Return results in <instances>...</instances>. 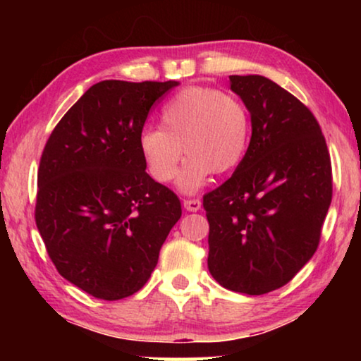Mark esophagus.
Returning <instances> with one entry per match:
<instances>
[{
  "instance_id": "34e87169",
  "label": "esophagus",
  "mask_w": 361,
  "mask_h": 361,
  "mask_svg": "<svg viewBox=\"0 0 361 361\" xmlns=\"http://www.w3.org/2000/svg\"><path fill=\"white\" fill-rule=\"evenodd\" d=\"M200 207H202V202L199 199H185L184 200V209L189 212L200 210Z\"/></svg>"
}]
</instances>
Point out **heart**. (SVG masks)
<instances>
[{"instance_id": "b5f03b06", "label": "heart", "mask_w": 361, "mask_h": 361, "mask_svg": "<svg viewBox=\"0 0 361 361\" xmlns=\"http://www.w3.org/2000/svg\"><path fill=\"white\" fill-rule=\"evenodd\" d=\"M251 137L248 106L236 95L214 87H189L162 106L159 128L140 135V152L152 179L169 182L179 176L184 192H195L212 174H225L243 161Z\"/></svg>"}]
</instances>
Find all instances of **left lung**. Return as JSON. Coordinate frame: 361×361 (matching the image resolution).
Listing matches in <instances>:
<instances>
[{"instance_id": "8db88e82", "label": "left lung", "mask_w": 361, "mask_h": 361, "mask_svg": "<svg viewBox=\"0 0 361 361\" xmlns=\"http://www.w3.org/2000/svg\"><path fill=\"white\" fill-rule=\"evenodd\" d=\"M251 113V141L233 176L204 195L209 269L224 288L261 295L312 258L332 202V162L312 111L261 75H230Z\"/></svg>"}]
</instances>
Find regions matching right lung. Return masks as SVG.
Here are the masks:
<instances>
[{
	"mask_svg": "<svg viewBox=\"0 0 361 361\" xmlns=\"http://www.w3.org/2000/svg\"><path fill=\"white\" fill-rule=\"evenodd\" d=\"M177 82L103 80L57 123L37 171L34 219L59 274L118 300L151 278L180 200L146 172L140 135Z\"/></svg>",
	"mask_w": 361,
	"mask_h": 361,
	"instance_id": "add662e5",
	"label": "right lung"
}]
</instances>
